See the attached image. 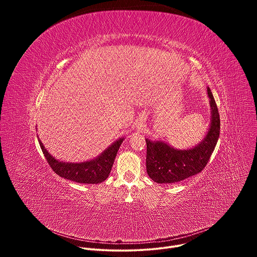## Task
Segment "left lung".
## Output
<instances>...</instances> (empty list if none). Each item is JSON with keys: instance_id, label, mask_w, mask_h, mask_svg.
Returning a JSON list of instances; mask_svg holds the SVG:
<instances>
[{"instance_id": "left-lung-1", "label": "left lung", "mask_w": 257, "mask_h": 257, "mask_svg": "<svg viewBox=\"0 0 257 257\" xmlns=\"http://www.w3.org/2000/svg\"><path fill=\"white\" fill-rule=\"evenodd\" d=\"M211 120L203 140L189 150H176L163 141L146 138V172L157 183H176L200 173L208 163L216 145L221 121L215 100L207 88Z\"/></svg>"}]
</instances>
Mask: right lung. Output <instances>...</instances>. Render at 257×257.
<instances>
[{
    "label": "right lung",
    "mask_w": 257,
    "mask_h": 257,
    "mask_svg": "<svg viewBox=\"0 0 257 257\" xmlns=\"http://www.w3.org/2000/svg\"><path fill=\"white\" fill-rule=\"evenodd\" d=\"M124 138H120L107 148L100 156L94 160L84 163H64L53 158L40 141L41 149L53 169V171L64 179H68L84 184H98L104 181L111 173L115 158Z\"/></svg>",
    "instance_id": "right-lung-1"
}]
</instances>
